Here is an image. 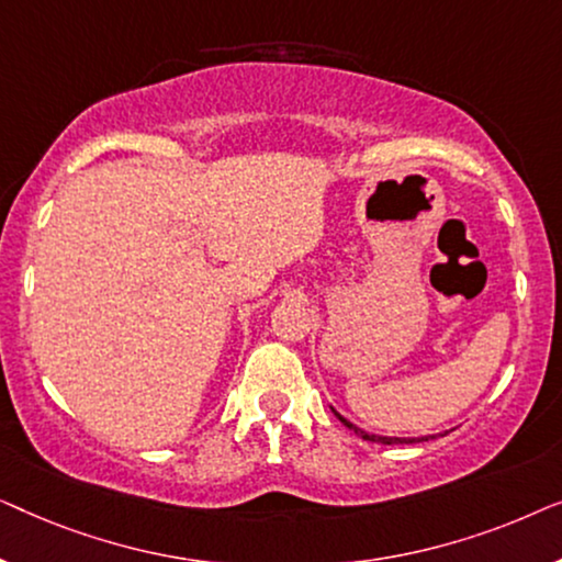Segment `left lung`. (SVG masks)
I'll return each mask as SVG.
<instances>
[{
    "instance_id": "obj_1",
    "label": "left lung",
    "mask_w": 562,
    "mask_h": 562,
    "mask_svg": "<svg viewBox=\"0 0 562 562\" xmlns=\"http://www.w3.org/2000/svg\"><path fill=\"white\" fill-rule=\"evenodd\" d=\"M333 412H335V409H333ZM335 414H337V412H335ZM337 419H340L345 427L352 429V432L360 435V437H363V440H368V442H381V445H404V442H425V440H429V437H417V440H406V437H381V435H368V432H363V429H360V427L352 425V422H348L345 417H340V414H337ZM432 437H435V435H432Z\"/></svg>"
}]
</instances>
